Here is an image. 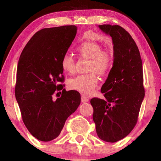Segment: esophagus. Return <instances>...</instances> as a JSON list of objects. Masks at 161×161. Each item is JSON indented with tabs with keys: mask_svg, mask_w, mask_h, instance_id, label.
I'll use <instances>...</instances> for the list:
<instances>
[{
	"mask_svg": "<svg viewBox=\"0 0 161 161\" xmlns=\"http://www.w3.org/2000/svg\"><path fill=\"white\" fill-rule=\"evenodd\" d=\"M81 102L83 103H86L89 102V99L86 96H84V95H82V96H81Z\"/></svg>",
	"mask_w": 161,
	"mask_h": 161,
	"instance_id": "obj_1",
	"label": "esophagus"
}]
</instances>
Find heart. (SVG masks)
Listing matches in <instances>:
<instances>
[{
  "mask_svg": "<svg viewBox=\"0 0 161 161\" xmlns=\"http://www.w3.org/2000/svg\"><path fill=\"white\" fill-rule=\"evenodd\" d=\"M77 51L81 57L90 59L86 75H78L68 81V87L84 95H91L98 83L95 72L103 75L110 69L113 62V55L108 50H102V45L94 41H86L78 46ZM62 69L68 74L75 72V61L72 54L65 53L61 59Z\"/></svg>",
  "mask_w": 161,
  "mask_h": 161,
  "instance_id": "obj_1",
  "label": "heart"
}]
</instances>
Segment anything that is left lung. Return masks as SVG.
Instances as JSON below:
<instances>
[{"label":"left lung","instance_id":"left-lung-1","mask_svg":"<svg viewBox=\"0 0 161 161\" xmlns=\"http://www.w3.org/2000/svg\"><path fill=\"white\" fill-rule=\"evenodd\" d=\"M112 38L114 63L101 89L105 99L93 98V120L97 136L114 143L126 137L137 123L145 96L142 60L130 35L119 25H100Z\"/></svg>","mask_w":161,"mask_h":161}]
</instances>
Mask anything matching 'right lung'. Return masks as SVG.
Returning a JSON list of instances; mask_svg holds the SVG:
<instances>
[{
  "label": "right lung",
  "instance_id": "add662e5",
  "mask_svg": "<svg viewBox=\"0 0 161 161\" xmlns=\"http://www.w3.org/2000/svg\"><path fill=\"white\" fill-rule=\"evenodd\" d=\"M77 31L75 25L40 30L27 43L19 58L15 98L24 124L41 141L58 137L67 119L80 104V93L67 92L60 84L64 80L61 59ZM61 90V96L54 100L53 94Z\"/></svg>",
  "mask_w": 161,
  "mask_h": 161
}]
</instances>
